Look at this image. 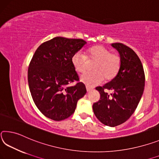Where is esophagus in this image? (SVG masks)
<instances>
[{
    "mask_svg": "<svg viewBox=\"0 0 159 159\" xmlns=\"http://www.w3.org/2000/svg\"><path fill=\"white\" fill-rule=\"evenodd\" d=\"M86 89H87V92H91V91H92V90L93 89L92 88L88 87V86H87V87H86Z\"/></svg>",
    "mask_w": 159,
    "mask_h": 159,
    "instance_id": "obj_1",
    "label": "esophagus"
}]
</instances>
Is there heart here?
Segmentation results:
<instances>
[{
  "mask_svg": "<svg viewBox=\"0 0 159 159\" xmlns=\"http://www.w3.org/2000/svg\"><path fill=\"white\" fill-rule=\"evenodd\" d=\"M88 61L95 62L92 70L93 72L83 74L80 80L89 87L99 84L103 80L108 82L113 80L120 70L122 61L118 54L111 51L102 45H97L89 48L86 56L77 51L72 56L71 62L75 71L83 73L87 69Z\"/></svg>",
  "mask_w": 159,
  "mask_h": 159,
  "instance_id": "b5f03b06",
  "label": "heart"
}]
</instances>
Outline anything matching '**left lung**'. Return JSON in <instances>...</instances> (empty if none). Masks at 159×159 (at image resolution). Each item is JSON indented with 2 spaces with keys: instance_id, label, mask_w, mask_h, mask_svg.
<instances>
[{
  "instance_id": "1",
  "label": "left lung",
  "mask_w": 159,
  "mask_h": 159,
  "mask_svg": "<svg viewBox=\"0 0 159 159\" xmlns=\"http://www.w3.org/2000/svg\"><path fill=\"white\" fill-rule=\"evenodd\" d=\"M111 46L119 52L121 67L113 80L96 88L101 97L93 104V111L101 123L116 127L127 120L136 110L144 92L145 75L142 62L132 48L121 43ZM107 90L112 93L108 95Z\"/></svg>"
}]
</instances>
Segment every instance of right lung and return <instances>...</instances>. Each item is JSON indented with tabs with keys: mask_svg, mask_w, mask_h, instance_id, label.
I'll return each mask as SVG.
<instances>
[{
	"mask_svg": "<svg viewBox=\"0 0 159 159\" xmlns=\"http://www.w3.org/2000/svg\"><path fill=\"white\" fill-rule=\"evenodd\" d=\"M86 43L57 36L41 44L34 54L28 68L29 87L36 107L47 118L56 121L69 118L87 93L71 62ZM75 81L76 85L69 86Z\"/></svg>",
	"mask_w": 159,
	"mask_h": 159,
	"instance_id": "add662e5",
	"label": "right lung"
}]
</instances>
